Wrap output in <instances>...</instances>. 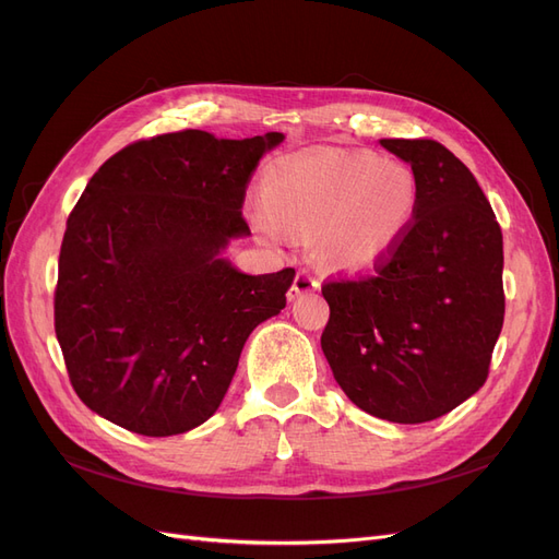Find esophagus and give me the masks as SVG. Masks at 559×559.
Returning <instances> with one entry per match:
<instances>
[{
  "mask_svg": "<svg viewBox=\"0 0 559 559\" xmlns=\"http://www.w3.org/2000/svg\"><path fill=\"white\" fill-rule=\"evenodd\" d=\"M314 289H319V282L308 273V270H300V273L294 280V284H292L289 294H286V296H289V300H296V298L306 296V294H310Z\"/></svg>",
  "mask_w": 559,
  "mask_h": 559,
  "instance_id": "esophagus-1",
  "label": "esophagus"
}]
</instances>
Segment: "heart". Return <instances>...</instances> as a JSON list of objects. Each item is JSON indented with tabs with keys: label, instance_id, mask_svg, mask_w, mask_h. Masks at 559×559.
<instances>
[{
	"label": "heart",
	"instance_id": "heart-1",
	"mask_svg": "<svg viewBox=\"0 0 559 559\" xmlns=\"http://www.w3.org/2000/svg\"><path fill=\"white\" fill-rule=\"evenodd\" d=\"M411 167L368 151L319 148L275 160L261 179L251 222L282 242L289 230H317V249L335 270H364L384 259L417 212Z\"/></svg>",
	"mask_w": 559,
	"mask_h": 559
}]
</instances>
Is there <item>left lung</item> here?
I'll return each mask as SVG.
<instances>
[{"instance_id": "left-lung-1", "label": "left lung", "mask_w": 559, "mask_h": 559, "mask_svg": "<svg viewBox=\"0 0 559 559\" xmlns=\"http://www.w3.org/2000/svg\"><path fill=\"white\" fill-rule=\"evenodd\" d=\"M417 181L408 233L373 277L329 282L321 349L368 415L419 425L487 380L503 326V238L468 167L433 140H380Z\"/></svg>"}]
</instances>
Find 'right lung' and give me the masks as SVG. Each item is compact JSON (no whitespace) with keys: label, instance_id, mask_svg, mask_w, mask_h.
I'll use <instances>...</instances> for the list:
<instances>
[{"label":"right lung","instance_id":"right-lung-1","mask_svg":"<svg viewBox=\"0 0 559 559\" xmlns=\"http://www.w3.org/2000/svg\"><path fill=\"white\" fill-rule=\"evenodd\" d=\"M282 132L183 130L118 151L88 181L58 261L56 335L74 392L142 436H177L222 405L249 333L286 306L294 267L247 275L245 189Z\"/></svg>","mask_w":559,"mask_h":559}]
</instances>
